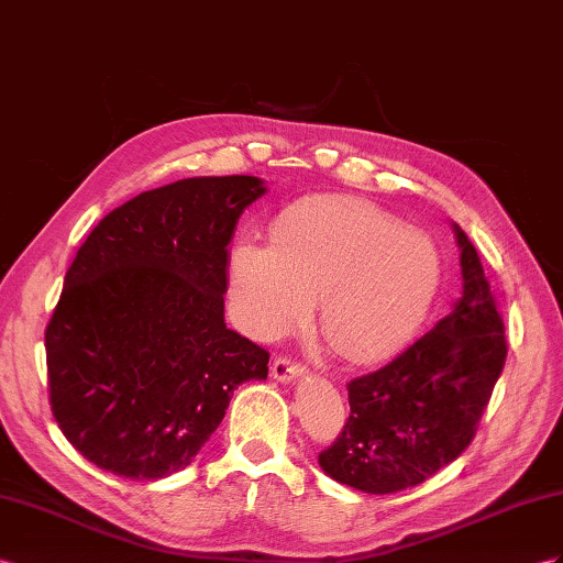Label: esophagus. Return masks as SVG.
I'll list each match as a JSON object with an SVG mask.
<instances>
[{"label": "esophagus", "instance_id": "34e87169", "mask_svg": "<svg viewBox=\"0 0 563 563\" xmlns=\"http://www.w3.org/2000/svg\"><path fill=\"white\" fill-rule=\"evenodd\" d=\"M271 376L276 378V380H280V383H292V380L305 376V366L292 362V358L280 356V358H276V362H273Z\"/></svg>", "mask_w": 563, "mask_h": 563}]
</instances>
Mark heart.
<instances>
[{
	"instance_id": "1",
	"label": "heart",
	"mask_w": 563,
	"mask_h": 563,
	"mask_svg": "<svg viewBox=\"0 0 563 563\" xmlns=\"http://www.w3.org/2000/svg\"><path fill=\"white\" fill-rule=\"evenodd\" d=\"M230 307L258 340H276L319 297L323 333L350 362L393 356L419 333L442 285L438 244L368 201L313 197L280 213L273 240H235Z\"/></svg>"
}]
</instances>
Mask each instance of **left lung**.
I'll return each instance as SVG.
<instances>
[{"label": "left lung", "instance_id": "left-lung-1", "mask_svg": "<svg viewBox=\"0 0 563 563\" xmlns=\"http://www.w3.org/2000/svg\"><path fill=\"white\" fill-rule=\"evenodd\" d=\"M464 292L390 364L350 380V419L319 454L330 478L368 495L421 485L471 444L507 358L481 256L454 223Z\"/></svg>", "mask_w": 563, "mask_h": 563}]
</instances>
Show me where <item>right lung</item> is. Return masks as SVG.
I'll return each mask as SVG.
<instances>
[{
  "instance_id": "add662e5",
  "label": "right lung",
  "mask_w": 563,
  "mask_h": 563,
  "mask_svg": "<svg viewBox=\"0 0 563 563\" xmlns=\"http://www.w3.org/2000/svg\"><path fill=\"white\" fill-rule=\"evenodd\" d=\"M266 192L254 176L185 178L107 213L66 271L47 333L66 440L131 481L178 473L268 352L223 321L228 244Z\"/></svg>"
}]
</instances>
